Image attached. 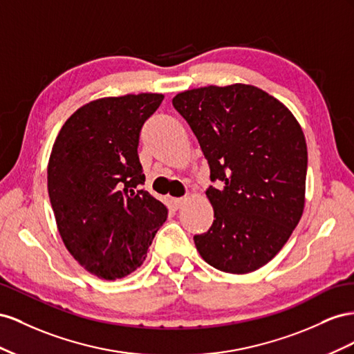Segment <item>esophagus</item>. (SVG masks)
I'll use <instances>...</instances> for the list:
<instances>
[{
  "label": "esophagus",
  "mask_w": 354,
  "mask_h": 354,
  "mask_svg": "<svg viewBox=\"0 0 354 354\" xmlns=\"http://www.w3.org/2000/svg\"><path fill=\"white\" fill-rule=\"evenodd\" d=\"M183 201H184V197H171L170 198V206L176 210V209H179L180 205H183Z\"/></svg>",
  "instance_id": "obj_1"
}]
</instances>
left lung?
I'll return each instance as SVG.
<instances>
[{
    "label": "left lung",
    "mask_w": 354,
    "mask_h": 354,
    "mask_svg": "<svg viewBox=\"0 0 354 354\" xmlns=\"http://www.w3.org/2000/svg\"><path fill=\"white\" fill-rule=\"evenodd\" d=\"M210 169L214 224L194 243L209 266L245 274L266 266L304 210L307 144L290 111L246 84L209 86L171 100Z\"/></svg>",
    "instance_id": "8db88e82"
}]
</instances>
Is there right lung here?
<instances>
[{"label":"right lung","mask_w":354,"mask_h":354,"mask_svg":"<svg viewBox=\"0 0 354 354\" xmlns=\"http://www.w3.org/2000/svg\"><path fill=\"white\" fill-rule=\"evenodd\" d=\"M163 95L104 97L80 108L55 140L47 188L66 249L92 274L121 279L142 266L167 218L166 206L140 189L138 147Z\"/></svg>","instance_id":"right-lung-1"}]
</instances>
